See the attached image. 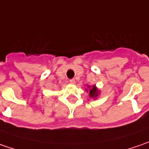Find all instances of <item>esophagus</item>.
Instances as JSON below:
<instances>
[{
	"instance_id": "obj_1",
	"label": "esophagus",
	"mask_w": 149,
	"mask_h": 149,
	"mask_svg": "<svg viewBox=\"0 0 149 149\" xmlns=\"http://www.w3.org/2000/svg\"><path fill=\"white\" fill-rule=\"evenodd\" d=\"M70 84H75V80H74V79H70Z\"/></svg>"
}]
</instances>
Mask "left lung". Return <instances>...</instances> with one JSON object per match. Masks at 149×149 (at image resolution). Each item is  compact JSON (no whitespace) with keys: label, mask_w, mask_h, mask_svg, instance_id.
Returning a JSON list of instances; mask_svg holds the SVG:
<instances>
[{"label":"left lung","mask_w":149,"mask_h":149,"mask_svg":"<svg viewBox=\"0 0 149 149\" xmlns=\"http://www.w3.org/2000/svg\"><path fill=\"white\" fill-rule=\"evenodd\" d=\"M98 94H99V91L96 89L95 86H93L92 89H90V90H89V96L90 97H96Z\"/></svg>","instance_id":"left-lung-1"}]
</instances>
